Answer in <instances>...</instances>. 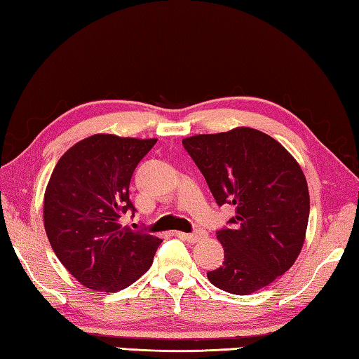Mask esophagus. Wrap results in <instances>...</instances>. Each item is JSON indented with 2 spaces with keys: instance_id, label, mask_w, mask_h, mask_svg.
Segmentation results:
<instances>
[{
  "instance_id": "34e87169",
  "label": "esophagus",
  "mask_w": 359,
  "mask_h": 359,
  "mask_svg": "<svg viewBox=\"0 0 359 359\" xmlns=\"http://www.w3.org/2000/svg\"><path fill=\"white\" fill-rule=\"evenodd\" d=\"M205 236H207V233L204 232V230H196V232L187 233V235H186V240H187L189 243H198V241H201L203 238H205Z\"/></svg>"
}]
</instances>
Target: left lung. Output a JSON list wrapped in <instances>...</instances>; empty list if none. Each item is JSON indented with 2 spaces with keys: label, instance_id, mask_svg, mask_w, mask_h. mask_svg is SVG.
<instances>
[{
  "label": "left lung",
  "instance_id": "left-lung-1",
  "mask_svg": "<svg viewBox=\"0 0 359 359\" xmlns=\"http://www.w3.org/2000/svg\"><path fill=\"white\" fill-rule=\"evenodd\" d=\"M182 146L218 205L236 207L217 230L222 266L207 272L224 292L249 294L287 272L304 243L310 200L304 173L272 137L250 127L195 135Z\"/></svg>",
  "mask_w": 359,
  "mask_h": 359
}]
</instances>
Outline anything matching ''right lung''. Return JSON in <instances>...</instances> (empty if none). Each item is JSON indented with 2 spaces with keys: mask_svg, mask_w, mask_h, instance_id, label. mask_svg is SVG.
Wrapping results in <instances>:
<instances>
[{
  "mask_svg": "<svg viewBox=\"0 0 359 359\" xmlns=\"http://www.w3.org/2000/svg\"><path fill=\"white\" fill-rule=\"evenodd\" d=\"M155 142L93 135L55 165L44 195V229L61 264L87 289L118 292L152 266L161 240L123 218L137 212L130 180Z\"/></svg>",
  "mask_w": 359,
  "mask_h": 359,
  "instance_id": "1",
  "label": "right lung"
}]
</instances>
